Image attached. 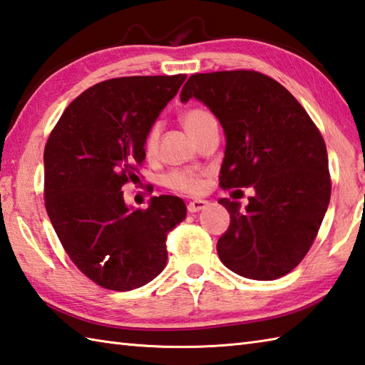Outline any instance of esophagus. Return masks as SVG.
<instances>
[{
    "instance_id": "1",
    "label": "esophagus",
    "mask_w": 365,
    "mask_h": 365,
    "mask_svg": "<svg viewBox=\"0 0 365 365\" xmlns=\"http://www.w3.org/2000/svg\"><path fill=\"white\" fill-rule=\"evenodd\" d=\"M207 201H204V200H195V201H190L188 202V212H200V210H202L204 207H207Z\"/></svg>"
}]
</instances>
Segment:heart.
I'll use <instances>...</instances> for the list:
<instances>
[{"mask_svg": "<svg viewBox=\"0 0 365 365\" xmlns=\"http://www.w3.org/2000/svg\"><path fill=\"white\" fill-rule=\"evenodd\" d=\"M183 128L187 129L188 134L196 138L200 134L209 128V125L217 124L215 116L209 110L202 107H193L183 111L182 115ZM158 140H160V124H151L147 134L143 137V150L147 155H155L158 148ZM163 183L172 191L185 195H197L204 188V174L191 169H175L165 174Z\"/></svg>", "mask_w": 365, "mask_h": 365, "instance_id": "obj_1", "label": "heart"}]
</instances>
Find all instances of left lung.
<instances>
[{"mask_svg":"<svg viewBox=\"0 0 365 365\" xmlns=\"http://www.w3.org/2000/svg\"><path fill=\"white\" fill-rule=\"evenodd\" d=\"M191 97L207 105L227 135L220 187L255 190L246 209L228 197L218 201L231 218L218 257L249 279L286 276L313 246L330 201L319 129L282 84L254 70L191 75L180 101Z\"/></svg>","mask_w":365,"mask_h":365,"instance_id":"left-lung-1","label":"left lung"}]
</instances>
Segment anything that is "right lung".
I'll return each mask as SVG.
<instances>
[{
	"label": "right lung",
	"instance_id": "1",
	"mask_svg": "<svg viewBox=\"0 0 365 365\" xmlns=\"http://www.w3.org/2000/svg\"><path fill=\"white\" fill-rule=\"evenodd\" d=\"M185 75L124 76L78 96L44 148V205L58 241L81 273L118 292L142 287L168 262L169 231L187 217L178 196L132 210L121 188L145 161L143 137Z\"/></svg>",
	"mask_w": 365,
	"mask_h": 365
}]
</instances>
